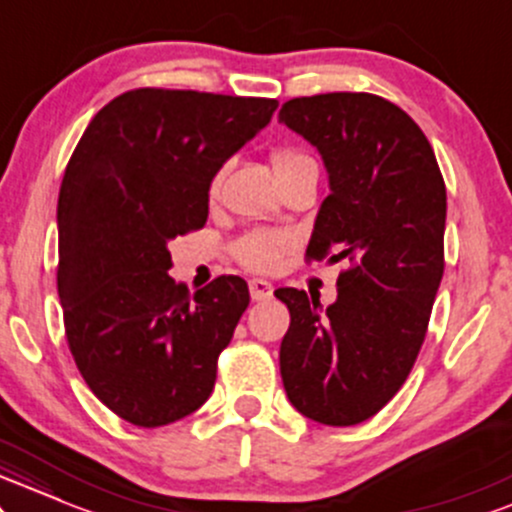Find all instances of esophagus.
I'll use <instances>...</instances> for the list:
<instances>
[{
  "instance_id": "obj_1",
  "label": "esophagus",
  "mask_w": 512,
  "mask_h": 512,
  "mask_svg": "<svg viewBox=\"0 0 512 512\" xmlns=\"http://www.w3.org/2000/svg\"><path fill=\"white\" fill-rule=\"evenodd\" d=\"M249 292L254 302H263V299H270V294H273V285H270L268 280L254 278L249 280Z\"/></svg>"
}]
</instances>
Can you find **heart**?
Listing matches in <instances>:
<instances>
[{"instance_id": "obj_1", "label": "heart", "mask_w": 512, "mask_h": 512, "mask_svg": "<svg viewBox=\"0 0 512 512\" xmlns=\"http://www.w3.org/2000/svg\"><path fill=\"white\" fill-rule=\"evenodd\" d=\"M299 160H309L306 155L297 153V150H278L273 155V167L280 170V167L292 165V162ZM218 186V182H215ZM287 244L285 237H278V234H266V232H256L244 237L242 242L237 244V256L244 266L254 268V270H273L280 261V251L282 246Z\"/></svg>"}]
</instances>
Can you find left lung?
<instances>
[{"mask_svg":"<svg viewBox=\"0 0 512 512\" xmlns=\"http://www.w3.org/2000/svg\"><path fill=\"white\" fill-rule=\"evenodd\" d=\"M280 122L328 172L306 254L347 263L330 306L275 290L290 309L282 386L304 417L352 426L388 405L424 342L443 278L446 184L422 129L378 95L294 98Z\"/></svg>","mask_w":512,"mask_h":512,"instance_id":"1","label":"left lung"}]
</instances>
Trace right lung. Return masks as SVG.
<instances>
[{
	"label": "right lung",
	"instance_id": "obj_1",
	"mask_svg": "<svg viewBox=\"0 0 512 512\" xmlns=\"http://www.w3.org/2000/svg\"><path fill=\"white\" fill-rule=\"evenodd\" d=\"M278 100L138 88L90 119L57 203L66 340L95 398L155 429L210 398L218 354L249 306L222 275L174 282L170 242L208 220L220 167L266 129Z\"/></svg>",
	"mask_w": 512,
	"mask_h": 512
}]
</instances>
